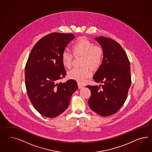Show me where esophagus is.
I'll return each mask as SVG.
<instances>
[{"mask_svg": "<svg viewBox=\"0 0 152 152\" xmlns=\"http://www.w3.org/2000/svg\"><path fill=\"white\" fill-rule=\"evenodd\" d=\"M78 88H82V87H83L84 86L81 84V83H78Z\"/></svg>", "mask_w": 152, "mask_h": 152, "instance_id": "esophagus-1", "label": "esophagus"}]
</instances>
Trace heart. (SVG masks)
I'll list each match as a JSON object with an SVG mask.
<instances>
[{
	"label": "heart",
	"mask_w": 152,
	"mask_h": 152,
	"mask_svg": "<svg viewBox=\"0 0 152 152\" xmlns=\"http://www.w3.org/2000/svg\"><path fill=\"white\" fill-rule=\"evenodd\" d=\"M73 53L75 56L83 55L82 65L90 66L93 69H97L102 65L104 52L102 48L95 45L93 42L86 37H80L72 45ZM74 58L73 53L67 50L63 51L61 61L63 65L67 68L72 65ZM92 75L90 67L85 66L81 67H75L68 72V77L81 83L86 82Z\"/></svg>",
	"instance_id": "b5f03b06"
}]
</instances>
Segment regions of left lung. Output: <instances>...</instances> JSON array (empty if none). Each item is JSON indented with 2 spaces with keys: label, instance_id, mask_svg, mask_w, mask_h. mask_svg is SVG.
<instances>
[{
  "label": "left lung",
  "instance_id": "obj_1",
  "mask_svg": "<svg viewBox=\"0 0 152 152\" xmlns=\"http://www.w3.org/2000/svg\"><path fill=\"white\" fill-rule=\"evenodd\" d=\"M102 48L104 58L94 74L99 86H86L91 92V109L102 116L113 115L125 102L131 84L130 62L122 47L111 38L94 37Z\"/></svg>",
  "mask_w": 152,
  "mask_h": 152
}]
</instances>
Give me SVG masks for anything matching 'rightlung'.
I'll list each match as a JSON object with an SVG mask.
<instances>
[{"instance_id": "1", "label": "right lung", "mask_w": 152, "mask_h": 152, "mask_svg": "<svg viewBox=\"0 0 152 152\" xmlns=\"http://www.w3.org/2000/svg\"><path fill=\"white\" fill-rule=\"evenodd\" d=\"M75 37L72 34L51 33L37 41L29 55L25 70L27 94L35 110L46 117L65 111L78 88L74 80L58 83L66 75L62 53Z\"/></svg>"}]
</instances>
